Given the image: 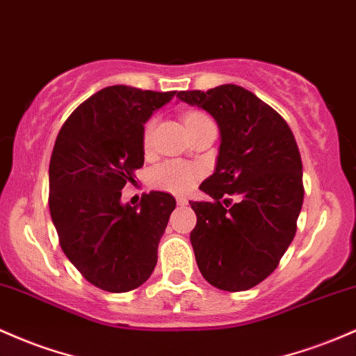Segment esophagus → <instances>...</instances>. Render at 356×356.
<instances>
[{
  "label": "esophagus",
  "instance_id": "obj_1",
  "mask_svg": "<svg viewBox=\"0 0 356 356\" xmlns=\"http://www.w3.org/2000/svg\"><path fill=\"white\" fill-rule=\"evenodd\" d=\"M189 204V201H187L186 197H177V206H187Z\"/></svg>",
  "mask_w": 356,
  "mask_h": 356
}]
</instances>
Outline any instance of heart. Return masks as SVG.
Returning a JSON list of instances; mask_svg holds the SVG:
<instances>
[{
  "label": "heart",
  "instance_id": "1",
  "mask_svg": "<svg viewBox=\"0 0 356 356\" xmlns=\"http://www.w3.org/2000/svg\"><path fill=\"white\" fill-rule=\"evenodd\" d=\"M206 116L201 113H191L186 116V124L194 123L197 120H204ZM155 124L157 121L150 120L145 124V130H143V145L145 148L150 147L152 136H154ZM201 170L197 167L191 165L187 162H181V160H169V162H163L160 165L155 167L152 170V186L157 187V189L167 191V193L174 194H184L189 193L193 189L194 184L197 182Z\"/></svg>",
  "mask_w": 356,
  "mask_h": 356
}]
</instances>
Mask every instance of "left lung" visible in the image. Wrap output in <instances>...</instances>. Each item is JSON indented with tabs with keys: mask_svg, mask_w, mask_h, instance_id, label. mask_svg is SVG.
<instances>
[{
	"mask_svg": "<svg viewBox=\"0 0 356 356\" xmlns=\"http://www.w3.org/2000/svg\"><path fill=\"white\" fill-rule=\"evenodd\" d=\"M177 97L220 128L214 174L199 186L213 201H189L197 216L191 232L197 267L211 286L247 291L275 270L296 235L304 199L298 143L282 116L241 86ZM233 193L241 201L229 207L225 196Z\"/></svg>",
	"mask_w": 356,
	"mask_h": 356,
	"instance_id": "1",
	"label": "left lung"
}]
</instances>
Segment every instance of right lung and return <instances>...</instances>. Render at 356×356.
Here are the masks:
<instances>
[{
    "label": "right lung",
    "mask_w": 356,
    "mask_h": 356,
    "mask_svg": "<svg viewBox=\"0 0 356 356\" xmlns=\"http://www.w3.org/2000/svg\"><path fill=\"white\" fill-rule=\"evenodd\" d=\"M174 96L109 86L86 99L57 135L50 216L65 257L103 291H134L157 265L175 199L152 191L138 206L123 204L121 189L143 165V124Z\"/></svg>",
    "instance_id": "obj_1"
}]
</instances>
